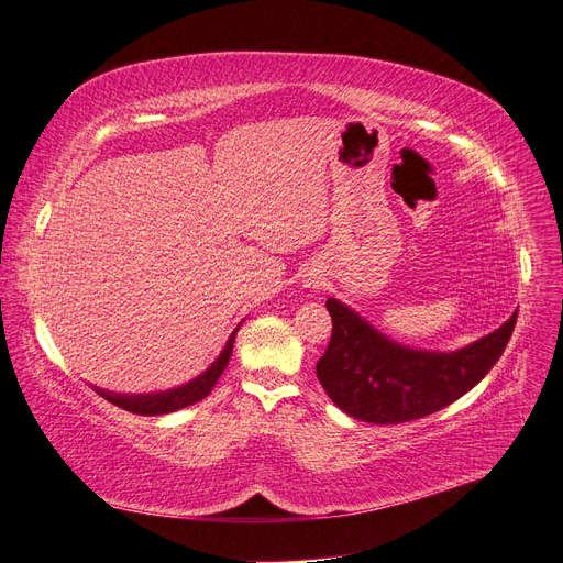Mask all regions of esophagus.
Returning <instances> with one entry per match:
<instances>
[{"label": "esophagus", "mask_w": 563, "mask_h": 563, "mask_svg": "<svg viewBox=\"0 0 563 563\" xmlns=\"http://www.w3.org/2000/svg\"><path fill=\"white\" fill-rule=\"evenodd\" d=\"M303 285H306V287H319V278H317L314 274H306Z\"/></svg>", "instance_id": "34e87169"}]
</instances>
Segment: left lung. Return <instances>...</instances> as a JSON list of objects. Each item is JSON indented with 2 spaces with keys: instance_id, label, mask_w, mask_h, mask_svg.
Listing matches in <instances>:
<instances>
[{
  "instance_id": "8db88e82",
  "label": "left lung",
  "mask_w": 563,
  "mask_h": 563,
  "mask_svg": "<svg viewBox=\"0 0 563 563\" xmlns=\"http://www.w3.org/2000/svg\"><path fill=\"white\" fill-rule=\"evenodd\" d=\"M332 336L317 378L332 402L364 423L423 419L471 391L500 360L516 312L494 332L457 351H423L394 342L353 308L328 298Z\"/></svg>"
}]
</instances>
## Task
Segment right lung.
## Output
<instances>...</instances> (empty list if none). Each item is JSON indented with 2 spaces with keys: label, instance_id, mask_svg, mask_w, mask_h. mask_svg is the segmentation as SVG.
Here are the masks:
<instances>
[{
  "label": "right lung",
  "instance_id": "obj_1",
  "mask_svg": "<svg viewBox=\"0 0 563 563\" xmlns=\"http://www.w3.org/2000/svg\"><path fill=\"white\" fill-rule=\"evenodd\" d=\"M238 330H240V325L231 332L227 346L221 349L217 360L203 373H199L197 378H192L190 383L178 385L174 389L148 391V394H118V391H108V389H99V387H92V389L99 396H103L108 402L118 405L126 411H133V415H140V417H161V415H169V411L190 407V405L203 400L212 391V387L217 385L223 368L229 366Z\"/></svg>",
  "mask_w": 563,
  "mask_h": 563
}]
</instances>
